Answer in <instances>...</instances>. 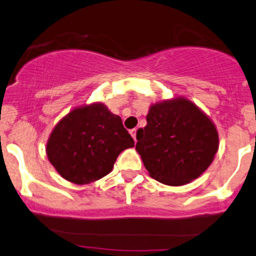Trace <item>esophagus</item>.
<instances>
[{"label": "esophagus", "instance_id": "1", "mask_svg": "<svg viewBox=\"0 0 256 256\" xmlns=\"http://www.w3.org/2000/svg\"><path fill=\"white\" fill-rule=\"evenodd\" d=\"M136 130H138L136 128H133V129H130V132H129V133H130V136H133L134 142H136Z\"/></svg>", "mask_w": 256, "mask_h": 256}]
</instances>
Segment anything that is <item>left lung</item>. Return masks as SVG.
<instances>
[{"label": "left lung", "instance_id": "8db88e82", "mask_svg": "<svg viewBox=\"0 0 256 256\" xmlns=\"http://www.w3.org/2000/svg\"><path fill=\"white\" fill-rule=\"evenodd\" d=\"M148 124L136 132V151L154 179L180 186L197 179L219 148L215 126L188 99L152 105Z\"/></svg>", "mask_w": 256, "mask_h": 256}]
</instances>
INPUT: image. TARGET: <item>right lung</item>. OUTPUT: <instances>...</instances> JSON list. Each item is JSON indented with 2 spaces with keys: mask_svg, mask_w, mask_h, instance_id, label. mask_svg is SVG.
I'll use <instances>...</instances> for the list:
<instances>
[{
  "mask_svg": "<svg viewBox=\"0 0 256 256\" xmlns=\"http://www.w3.org/2000/svg\"><path fill=\"white\" fill-rule=\"evenodd\" d=\"M133 146L120 117L98 102L60 120L47 142V156L62 178L83 185L108 175L120 152Z\"/></svg>",
  "mask_w": 256,
  "mask_h": 256,
  "instance_id": "add662e5",
  "label": "right lung"
}]
</instances>
